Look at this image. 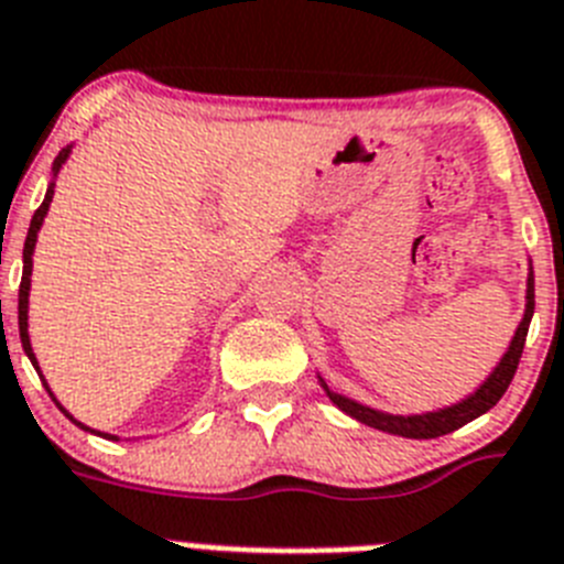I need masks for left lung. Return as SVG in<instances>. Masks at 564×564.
Here are the masks:
<instances>
[{
  "label": "left lung",
  "mask_w": 564,
  "mask_h": 564,
  "mask_svg": "<svg viewBox=\"0 0 564 564\" xmlns=\"http://www.w3.org/2000/svg\"><path fill=\"white\" fill-rule=\"evenodd\" d=\"M533 318V267L528 272V290H524V315L516 326L513 338H510L508 352L501 355L499 364L494 367V372L485 378L479 384V390L465 395L462 401L451 406H442V410H433V413H415V415H392V413H381V410H372L367 404H358V401L347 399V395H340V392L329 390L326 387L324 378L318 376L321 387L329 395L335 406H338L340 413L352 415L355 421H361L367 427L384 430L390 435H404V438H438V435H447L453 430L465 427L467 421L479 419L485 415L490 406L499 404V399L505 395V390L510 387L516 376V367H519V358H522L524 349V338H528V326H531Z\"/></svg>",
  "instance_id": "left-lung-1"
}]
</instances>
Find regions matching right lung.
<instances>
[{"instance_id":"add662e5","label":"right lung","mask_w":564,"mask_h":564,"mask_svg":"<svg viewBox=\"0 0 564 564\" xmlns=\"http://www.w3.org/2000/svg\"><path fill=\"white\" fill-rule=\"evenodd\" d=\"M70 149H74V145H65V149L59 151V154H56V160H54V180H56V174H59V169H63L65 160H68ZM54 180H51V186H48V192H45V200H42V206L36 212H33V217H31V229H28L25 249H22V283H19V338H22V349H25V355H28V358H31L33 367H36L40 378H42V370H40V364H36V355H33L31 335H28V295H31L33 249H36V235H40V229H42V220H45V215H48L51 200H54V186H56ZM42 384H45V390L51 392V387H48V381H45V378H42ZM51 399L56 401L54 392H51ZM56 406H59V410H63V413L68 415V419L74 421V424H79V427H83V430H91V427H85L83 421L74 419V415H70L68 410H65V406L59 404V401H56ZM91 433H97V430H91ZM99 435H106V438H111V442H113V438H117V435H108V433H99Z\"/></svg>"}]
</instances>
